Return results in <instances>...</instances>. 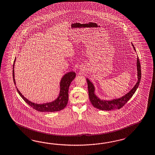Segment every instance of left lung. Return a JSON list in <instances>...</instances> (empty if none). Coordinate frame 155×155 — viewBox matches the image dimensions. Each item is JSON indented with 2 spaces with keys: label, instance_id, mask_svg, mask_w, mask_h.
I'll list each match as a JSON object with an SVG mask.
<instances>
[{
  "label": "left lung",
  "instance_id": "left-lung-1",
  "mask_svg": "<svg viewBox=\"0 0 155 155\" xmlns=\"http://www.w3.org/2000/svg\"><path fill=\"white\" fill-rule=\"evenodd\" d=\"M132 44V43H131ZM134 49L135 51V48L132 44ZM137 73H138V81L136 83L134 87L131 91L127 93V94L120 97L118 99H114L110 101L107 100H102L99 99V98L95 95V87L92 84L91 81L87 79V87H88V93H89V97L90 101L94 107L103 111H110L112 110L115 109H120L127 103V101L130 99L131 97L134 94L136 90L139 86L140 79H141V68H140V64L139 61L138 57H137Z\"/></svg>",
  "mask_w": 155,
  "mask_h": 155
}]
</instances>
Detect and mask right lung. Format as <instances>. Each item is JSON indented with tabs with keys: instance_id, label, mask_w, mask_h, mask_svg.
Instances as JSON below:
<instances>
[{
	"instance_id": "add662e5",
	"label": "right lung",
	"mask_w": 155,
	"mask_h": 155,
	"mask_svg": "<svg viewBox=\"0 0 155 155\" xmlns=\"http://www.w3.org/2000/svg\"><path fill=\"white\" fill-rule=\"evenodd\" d=\"M16 61V58L14 61L13 64V79L15 85H16V81L15 79V64ZM76 73L74 72H69L67 74H64L61 80L60 81V91L59 96L56 98L54 101L49 102V103H43V104H37L33 103L31 101L26 99L24 95H22L19 90L17 88V91L18 93L22 98L24 99L25 102L32 107L35 110L39 112H52L59 111L63 110L64 107L68 104V88L70 85L72 81L75 79Z\"/></svg>"
}]
</instances>
